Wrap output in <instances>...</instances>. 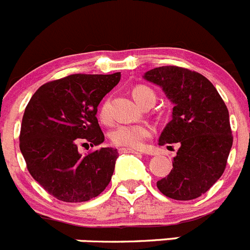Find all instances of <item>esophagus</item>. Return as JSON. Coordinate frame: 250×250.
<instances>
[{"label": "esophagus", "mask_w": 250, "mask_h": 250, "mask_svg": "<svg viewBox=\"0 0 250 250\" xmlns=\"http://www.w3.org/2000/svg\"><path fill=\"white\" fill-rule=\"evenodd\" d=\"M119 152H120V154H139L138 150L130 149V147H120V149H119Z\"/></svg>", "instance_id": "obj_1"}]
</instances>
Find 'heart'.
Segmentation results:
<instances>
[{
	"instance_id": "heart-1",
	"label": "heart",
	"mask_w": 250,
	"mask_h": 250,
	"mask_svg": "<svg viewBox=\"0 0 250 250\" xmlns=\"http://www.w3.org/2000/svg\"><path fill=\"white\" fill-rule=\"evenodd\" d=\"M132 98L135 99L139 105L149 98H155V94L146 86H135L131 91ZM99 116L103 121L107 120V104L104 103L99 110ZM151 135V130L146 125H119L110 134L112 144L116 146H126L130 149H139L144 145V141Z\"/></svg>"
}]
</instances>
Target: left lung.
<instances>
[{"label":"left lung","mask_w":250,"mask_h":250,"mask_svg":"<svg viewBox=\"0 0 250 250\" xmlns=\"http://www.w3.org/2000/svg\"><path fill=\"white\" fill-rule=\"evenodd\" d=\"M144 79L160 86L174 104L159 145L179 146L173 169L156 187L171 199L199 198L223 175L233 145L227 105L207 77L188 68L161 66Z\"/></svg>","instance_id":"obj_1"}]
</instances>
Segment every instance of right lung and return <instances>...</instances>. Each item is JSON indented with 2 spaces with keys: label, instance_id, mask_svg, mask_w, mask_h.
<instances>
[{
  "label": "right lung",
  "instance_id": "right-lung-1",
  "mask_svg": "<svg viewBox=\"0 0 250 250\" xmlns=\"http://www.w3.org/2000/svg\"><path fill=\"white\" fill-rule=\"evenodd\" d=\"M120 77V72L70 75L43 83L28 101L20 150L31 176L56 199L87 202L109 185L118 150L101 147L83 156L77 146L104 143L98 106Z\"/></svg>",
  "mask_w": 250,
  "mask_h": 250
}]
</instances>
